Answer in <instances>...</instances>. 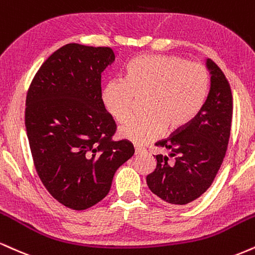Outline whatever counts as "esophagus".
Wrapping results in <instances>:
<instances>
[{
    "label": "esophagus",
    "instance_id": "esophagus-1",
    "mask_svg": "<svg viewBox=\"0 0 255 255\" xmlns=\"http://www.w3.org/2000/svg\"><path fill=\"white\" fill-rule=\"evenodd\" d=\"M134 149H135V154H140V153L145 152V148H143V147L137 145H134Z\"/></svg>",
    "mask_w": 255,
    "mask_h": 255
}]
</instances>
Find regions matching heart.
Instances as JSON below:
<instances>
[{
  "mask_svg": "<svg viewBox=\"0 0 255 255\" xmlns=\"http://www.w3.org/2000/svg\"><path fill=\"white\" fill-rule=\"evenodd\" d=\"M209 89L210 75L203 64L172 54H147L128 63L125 79H109L101 98L108 114L122 122L135 96L146 95V114L131 116L119 128L120 136L143 145L167 127L176 130L190 124L203 108Z\"/></svg>",
  "mask_w": 255,
  "mask_h": 255,
  "instance_id": "1",
  "label": "heart"
}]
</instances>
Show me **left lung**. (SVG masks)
Returning <instances> with one entry per match:
<instances>
[{"label": "left lung", "mask_w": 255, "mask_h": 255, "mask_svg": "<svg viewBox=\"0 0 255 255\" xmlns=\"http://www.w3.org/2000/svg\"><path fill=\"white\" fill-rule=\"evenodd\" d=\"M210 91L203 108L185 127L155 142L170 155H155L157 167L147 176L154 195L171 204L184 205L204 194L215 179L228 147L233 95L228 79L213 60Z\"/></svg>", "instance_id": "1"}]
</instances>
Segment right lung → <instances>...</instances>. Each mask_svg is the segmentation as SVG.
<instances>
[{"instance_id": "add662e5", "label": "right lung", "mask_w": 255, "mask_h": 255, "mask_svg": "<svg viewBox=\"0 0 255 255\" xmlns=\"http://www.w3.org/2000/svg\"><path fill=\"white\" fill-rule=\"evenodd\" d=\"M110 47L67 44L44 61L26 97L24 125L36 173L52 197L85 210L108 195L116 170L134 154L113 141L115 121L101 98Z\"/></svg>"}]
</instances>
